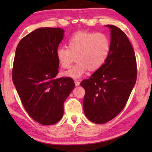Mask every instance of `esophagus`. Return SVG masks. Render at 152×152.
Wrapping results in <instances>:
<instances>
[{
    "instance_id": "obj_1",
    "label": "esophagus",
    "mask_w": 152,
    "mask_h": 152,
    "mask_svg": "<svg viewBox=\"0 0 152 152\" xmlns=\"http://www.w3.org/2000/svg\"><path fill=\"white\" fill-rule=\"evenodd\" d=\"M75 85L76 86H79L80 85V81L79 80H75Z\"/></svg>"
}]
</instances>
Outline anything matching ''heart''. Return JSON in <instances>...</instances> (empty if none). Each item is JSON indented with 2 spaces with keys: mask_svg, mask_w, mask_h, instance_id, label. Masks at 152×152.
Returning <instances> with one entry per match:
<instances>
[{
  "mask_svg": "<svg viewBox=\"0 0 152 152\" xmlns=\"http://www.w3.org/2000/svg\"><path fill=\"white\" fill-rule=\"evenodd\" d=\"M110 50V40L103 33L77 32L68 42V48L60 47L56 51V57L64 68H70L76 60L78 62L64 75L78 79L88 70L96 71L106 61Z\"/></svg>",
  "mask_w": 152,
  "mask_h": 152,
  "instance_id": "obj_1",
  "label": "heart"
}]
</instances>
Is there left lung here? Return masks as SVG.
<instances>
[{
    "instance_id": "8db88e82",
    "label": "left lung",
    "mask_w": 152,
    "mask_h": 152,
    "mask_svg": "<svg viewBox=\"0 0 152 152\" xmlns=\"http://www.w3.org/2000/svg\"><path fill=\"white\" fill-rule=\"evenodd\" d=\"M106 27L110 29L109 55L101 68L80 83L85 90L84 114L96 124H103L119 114L137 80L135 52L127 35L114 25Z\"/></svg>"
}]
</instances>
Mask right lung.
<instances>
[{"label": "right lung", "mask_w": 152, "mask_h": 152, "mask_svg": "<svg viewBox=\"0 0 152 152\" xmlns=\"http://www.w3.org/2000/svg\"><path fill=\"white\" fill-rule=\"evenodd\" d=\"M64 35L60 28H39L23 38L15 51L12 82L25 109L42 125L62 118L64 101L75 87L70 77L56 78V51Z\"/></svg>", "instance_id": "add662e5"}]
</instances>
